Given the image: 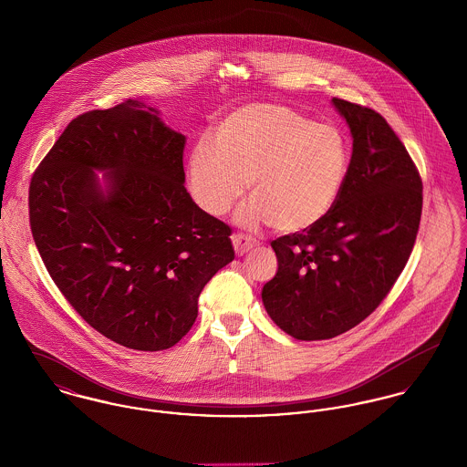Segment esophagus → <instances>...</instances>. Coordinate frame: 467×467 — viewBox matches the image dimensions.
Segmentation results:
<instances>
[{
  "label": "esophagus",
  "mask_w": 467,
  "mask_h": 467,
  "mask_svg": "<svg viewBox=\"0 0 467 467\" xmlns=\"http://www.w3.org/2000/svg\"><path fill=\"white\" fill-rule=\"evenodd\" d=\"M232 243H234V250L237 255H244L246 252H250L255 246V241L244 234H234L232 235Z\"/></svg>",
  "instance_id": "1"
}]
</instances>
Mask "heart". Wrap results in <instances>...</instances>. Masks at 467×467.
<instances>
[{
  "label": "heart",
  "instance_id": "b5f03b06",
  "mask_svg": "<svg viewBox=\"0 0 467 467\" xmlns=\"http://www.w3.org/2000/svg\"><path fill=\"white\" fill-rule=\"evenodd\" d=\"M348 172L345 136L280 104H248L215 128V141L200 140L189 156V185L210 215L226 213L252 196L239 221L269 224L282 234L320 223L339 198Z\"/></svg>",
  "mask_w": 467,
  "mask_h": 467
}]
</instances>
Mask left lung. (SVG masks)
I'll return each instance as SVG.
<instances>
[{
    "label": "left lung",
    "instance_id": "1",
    "mask_svg": "<svg viewBox=\"0 0 467 467\" xmlns=\"http://www.w3.org/2000/svg\"><path fill=\"white\" fill-rule=\"evenodd\" d=\"M333 104L352 133L345 185L320 223L271 241L278 269L263 287L271 320L304 341L347 333L378 309L422 213L420 174L389 122L361 104Z\"/></svg>",
    "mask_w": 467,
    "mask_h": 467
}]
</instances>
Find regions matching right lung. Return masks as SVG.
Masks as SVG:
<instances>
[{"instance_id": "obj_1", "label": "right lung", "mask_w": 467, "mask_h": 467, "mask_svg": "<svg viewBox=\"0 0 467 467\" xmlns=\"http://www.w3.org/2000/svg\"><path fill=\"white\" fill-rule=\"evenodd\" d=\"M185 136L128 99L78 115L30 180L34 243L69 306L134 350L176 345L206 282L235 254L232 228L185 189ZM93 168L109 171L104 195Z\"/></svg>"}]
</instances>
